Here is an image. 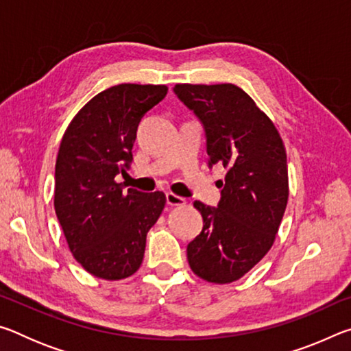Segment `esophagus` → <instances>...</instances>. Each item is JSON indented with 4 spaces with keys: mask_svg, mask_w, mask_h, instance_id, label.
<instances>
[{
    "mask_svg": "<svg viewBox=\"0 0 351 351\" xmlns=\"http://www.w3.org/2000/svg\"><path fill=\"white\" fill-rule=\"evenodd\" d=\"M165 199H167V204L169 206H182V204H186V199H184L182 197H180V195H175V193H171V192L165 193Z\"/></svg>",
    "mask_w": 351,
    "mask_h": 351,
    "instance_id": "34e87169",
    "label": "esophagus"
}]
</instances>
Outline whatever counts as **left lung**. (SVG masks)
Returning <instances> with one entry per match:
<instances>
[{"label": "left lung", "mask_w": 351, "mask_h": 351, "mask_svg": "<svg viewBox=\"0 0 351 351\" xmlns=\"http://www.w3.org/2000/svg\"><path fill=\"white\" fill-rule=\"evenodd\" d=\"M203 123L209 167L226 171L217 207L195 201L203 230L187 246L192 271L203 280L230 283L269 251L288 203L283 141L271 119L232 83L173 88Z\"/></svg>", "instance_id": "8db88e82"}]
</instances>
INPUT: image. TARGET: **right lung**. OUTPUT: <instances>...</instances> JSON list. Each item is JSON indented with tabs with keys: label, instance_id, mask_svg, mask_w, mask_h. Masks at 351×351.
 Here are the masks:
<instances>
[{
	"label": "right lung",
	"instance_id": "1",
	"mask_svg": "<svg viewBox=\"0 0 351 351\" xmlns=\"http://www.w3.org/2000/svg\"><path fill=\"white\" fill-rule=\"evenodd\" d=\"M165 85L122 83L99 93L64 132L56 162L54 207L74 258L90 274L121 280L139 269L147 232L165 206L162 192L116 182L133 161L141 119Z\"/></svg>",
	"mask_w": 351,
	"mask_h": 351
}]
</instances>
